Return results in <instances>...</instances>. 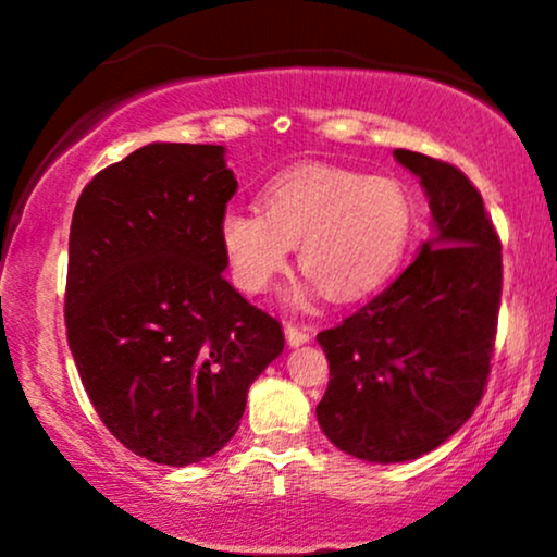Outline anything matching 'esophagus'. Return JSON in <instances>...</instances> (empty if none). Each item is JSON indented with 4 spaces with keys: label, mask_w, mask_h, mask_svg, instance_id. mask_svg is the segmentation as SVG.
Returning <instances> with one entry per match:
<instances>
[{
    "label": "esophagus",
    "mask_w": 557,
    "mask_h": 557,
    "mask_svg": "<svg viewBox=\"0 0 557 557\" xmlns=\"http://www.w3.org/2000/svg\"><path fill=\"white\" fill-rule=\"evenodd\" d=\"M285 337H287V345L298 348V345H304V343L311 341V327H300V324L287 322L285 324Z\"/></svg>",
    "instance_id": "esophagus-1"
}]
</instances>
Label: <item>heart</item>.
Returning <instances> with one entry per match:
<instances>
[{"label":"heart","instance_id":"1","mask_svg":"<svg viewBox=\"0 0 557 557\" xmlns=\"http://www.w3.org/2000/svg\"><path fill=\"white\" fill-rule=\"evenodd\" d=\"M259 201L220 222L233 283L248 296L264 293L298 246L309 274L293 293L298 306L322 290L341 304L367 298L393 277L413 233L411 196L385 175L309 164L267 183Z\"/></svg>","mask_w":557,"mask_h":557}]
</instances>
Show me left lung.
Instances as JSON below:
<instances>
[{
	"instance_id": "1",
	"label": "left lung",
	"mask_w": 557,
	"mask_h": 557,
	"mask_svg": "<svg viewBox=\"0 0 557 557\" xmlns=\"http://www.w3.org/2000/svg\"><path fill=\"white\" fill-rule=\"evenodd\" d=\"M393 157L419 177L434 235L393 285L317 335L330 361L319 426L372 463L413 461L474 413L503 293L500 238L474 183L417 151Z\"/></svg>"
}]
</instances>
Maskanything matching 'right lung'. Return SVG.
<instances>
[{"mask_svg":"<svg viewBox=\"0 0 557 557\" xmlns=\"http://www.w3.org/2000/svg\"><path fill=\"white\" fill-rule=\"evenodd\" d=\"M238 190L225 149L149 144L83 188L65 324L104 426L140 458L188 466L238 432L283 324L225 280L220 222Z\"/></svg>","mask_w":557,"mask_h":557,"instance_id":"obj_1","label":"right lung"}]
</instances>
